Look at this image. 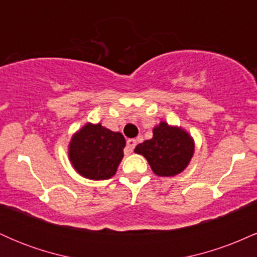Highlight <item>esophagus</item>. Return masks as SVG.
I'll return each mask as SVG.
<instances>
[{"label":"esophagus","mask_w":257,"mask_h":257,"mask_svg":"<svg viewBox=\"0 0 257 257\" xmlns=\"http://www.w3.org/2000/svg\"><path fill=\"white\" fill-rule=\"evenodd\" d=\"M135 145H137V140H135V139H128V140H126V150H125V152L126 153H132L133 150H134Z\"/></svg>","instance_id":"esophagus-1"}]
</instances>
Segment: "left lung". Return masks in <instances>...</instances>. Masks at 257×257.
<instances>
[{
    "label": "left lung",
    "instance_id": "1",
    "mask_svg": "<svg viewBox=\"0 0 257 257\" xmlns=\"http://www.w3.org/2000/svg\"><path fill=\"white\" fill-rule=\"evenodd\" d=\"M152 132V139L139 144L134 152L147 159L157 176H175L184 172L194 153V140L190 133L166 120H161Z\"/></svg>",
    "mask_w": 257,
    "mask_h": 257
}]
</instances>
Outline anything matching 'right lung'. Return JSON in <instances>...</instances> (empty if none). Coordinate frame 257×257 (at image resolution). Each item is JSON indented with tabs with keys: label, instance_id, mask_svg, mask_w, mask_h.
<instances>
[{
	"label": "right lung",
	"instance_id": "1",
	"mask_svg": "<svg viewBox=\"0 0 257 257\" xmlns=\"http://www.w3.org/2000/svg\"><path fill=\"white\" fill-rule=\"evenodd\" d=\"M125 139L101 123L87 122L73 133L67 146L69 161L79 175L89 180H107L117 173L123 159Z\"/></svg>",
	"mask_w": 257,
	"mask_h": 257
}]
</instances>
